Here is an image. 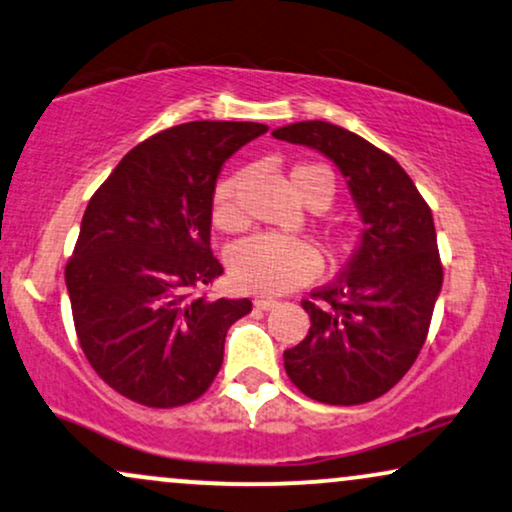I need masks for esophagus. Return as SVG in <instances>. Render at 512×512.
<instances>
[{"mask_svg": "<svg viewBox=\"0 0 512 512\" xmlns=\"http://www.w3.org/2000/svg\"><path fill=\"white\" fill-rule=\"evenodd\" d=\"M255 307H257V310H272V307H276V300H272V298H255Z\"/></svg>", "mask_w": 512, "mask_h": 512, "instance_id": "1", "label": "esophagus"}]
</instances>
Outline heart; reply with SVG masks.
Listing matches in <instances>:
<instances>
[{"label":"heart","mask_w":512,"mask_h":512,"mask_svg":"<svg viewBox=\"0 0 512 512\" xmlns=\"http://www.w3.org/2000/svg\"><path fill=\"white\" fill-rule=\"evenodd\" d=\"M293 190L307 200L312 188L319 190L324 207L334 197V176L322 164H303L291 171ZM238 178H221L212 195V219L219 229L236 231L243 226V212L236 200ZM319 267L317 252L303 238L283 233H255L240 240L229 252L231 279L238 288L260 295H281L310 281Z\"/></svg>","instance_id":"heart-1"}]
</instances>
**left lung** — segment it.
I'll return each instance as SVG.
<instances>
[{
	"instance_id": "obj_1",
	"label": "left lung",
	"mask_w": 512,
	"mask_h": 512,
	"mask_svg": "<svg viewBox=\"0 0 512 512\" xmlns=\"http://www.w3.org/2000/svg\"><path fill=\"white\" fill-rule=\"evenodd\" d=\"M272 135L334 162L365 224L346 272L303 300L312 326L283 367L319 403H367L403 379L427 338L443 283L432 209L396 159L336 123Z\"/></svg>"
}]
</instances>
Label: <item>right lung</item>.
<instances>
[{
	"label": "right lung",
	"mask_w": 512,
	"mask_h": 512,
	"mask_svg": "<svg viewBox=\"0 0 512 512\" xmlns=\"http://www.w3.org/2000/svg\"><path fill=\"white\" fill-rule=\"evenodd\" d=\"M262 133L255 121L166 128L133 147L90 197L66 288L80 348L121 396L176 408L217 377L226 331L252 303L190 291L224 272L209 250L221 166Z\"/></svg>",
	"instance_id": "add662e5"
}]
</instances>
